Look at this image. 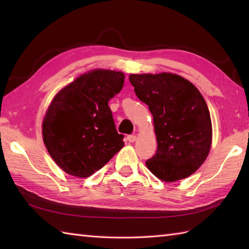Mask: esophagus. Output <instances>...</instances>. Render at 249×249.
Returning a JSON list of instances; mask_svg holds the SVG:
<instances>
[{"instance_id":"obj_1","label":"esophagus","mask_w":249,"mask_h":249,"mask_svg":"<svg viewBox=\"0 0 249 249\" xmlns=\"http://www.w3.org/2000/svg\"><path fill=\"white\" fill-rule=\"evenodd\" d=\"M127 140L130 142V143H133V142H135L137 140V137L135 135H129L127 137Z\"/></svg>"}]
</instances>
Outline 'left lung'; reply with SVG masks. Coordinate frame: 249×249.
<instances>
[{
	"mask_svg": "<svg viewBox=\"0 0 249 249\" xmlns=\"http://www.w3.org/2000/svg\"><path fill=\"white\" fill-rule=\"evenodd\" d=\"M129 81L149 106L157 140L156 154L145 161L163 182L186 178L205 161L212 145V121L202 95L177 73H131Z\"/></svg>",
	"mask_w": 249,
	"mask_h": 249,
	"instance_id": "1",
	"label": "left lung"
}]
</instances>
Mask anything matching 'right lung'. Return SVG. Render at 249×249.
Returning <instances> with one entry per match:
<instances>
[{"instance_id":"right-lung-1","label":"right lung","mask_w":249,"mask_h":249,"mask_svg":"<svg viewBox=\"0 0 249 249\" xmlns=\"http://www.w3.org/2000/svg\"><path fill=\"white\" fill-rule=\"evenodd\" d=\"M124 79L122 71L96 68L52 98L41 133L52 160L67 174L89 178L124 146L108 105L121 92Z\"/></svg>"}]
</instances>
